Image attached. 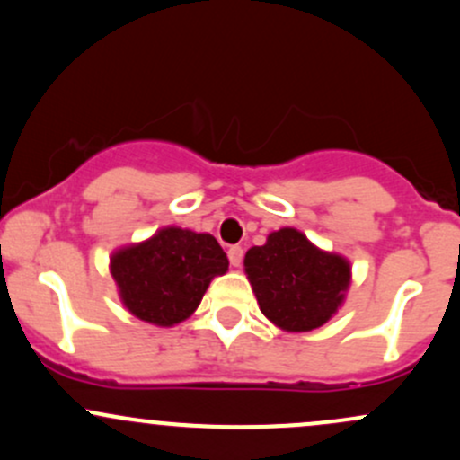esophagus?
I'll return each mask as SVG.
<instances>
[{"instance_id": "1", "label": "esophagus", "mask_w": 460, "mask_h": 460, "mask_svg": "<svg viewBox=\"0 0 460 460\" xmlns=\"http://www.w3.org/2000/svg\"><path fill=\"white\" fill-rule=\"evenodd\" d=\"M242 260H244V249H242V246H238V244L231 246V249H229L231 266H240Z\"/></svg>"}]
</instances>
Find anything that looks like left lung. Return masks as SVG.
I'll return each mask as SVG.
<instances>
[{"label": "left lung", "instance_id": "8db88e82", "mask_svg": "<svg viewBox=\"0 0 460 460\" xmlns=\"http://www.w3.org/2000/svg\"><path fill=\"white\" fill-rule=\"evenodd\" d=\"M244 270L260 310L288 332H310L330 321L349 286V264L323 253L296 229H279L246 251Z\"/></svg>", "mask_w": 460, "mask_h": 460}]
</instances>
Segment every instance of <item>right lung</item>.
<instances>
[{
    "label": "right lung",
    "mask_w": 460,
    "mask_h": 460,
    "mask_svg": "<svg viewBox=\"0 0 460 460\" xmlns=\"http://www.w3.org/2000/svg\"><path fill=\"white\" fill-rule=\"evenodd\" d=\"M229 260L209 234L168 226L141 244L118 251L111 272L119 296L135 316L155 325L185 321Z\"/></svg>",
    "instance_id": "obj_1"
}]
</instances>
